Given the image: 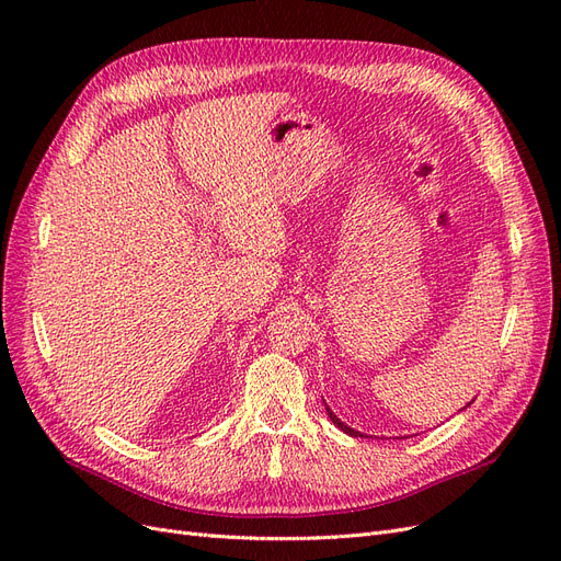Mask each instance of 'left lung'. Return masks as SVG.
<instances>
[{"label":"left lung","instance_id":"left-lung-1","mask_svg":"<svg viewBox=\"0 0 561 561\" xmlns=\"http://www.w3.org/2000/svg\"><path fill=\"white\" fill-rule=\"evenodd\" d=\"M328 414H330V419H332V423H334V426H339V428H342L344 433H348L351 437H363V433H358V431H353V428H348V426H344V423H342V419H336V414L330 410V407H328Z\"/></svg>","mask_w":561,"mask_h":561}]
</instances>
